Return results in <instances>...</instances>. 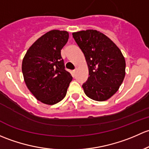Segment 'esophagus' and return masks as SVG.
Segmentation results:
<instances>
[{"label": "esophagus", "instance_id": "obj_1", "mask_svg": "<svg viewBox=\"0 0 149 149\" xmlns=\"http://www.w3.org/2000/svg\"><path fill=\"white\" fill-rule=\"evenodd\" d=\"M76 72H77V68H75V69H74V70H73V72H74V74H75V73H76Z\"/></svg>", "mask_w": 149, "mask_h": 149}]
</instances>
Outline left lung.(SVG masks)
Here are the masks:
<instances>
[{
    "label": "left lung",
    "mask_w": 149,
    "mask_h": 149,
    "mask_svg": "<svg viewBox=\"0 0 149 149\" xmlns=\"http://www.w3.org/2000/svg\"><path fill=\"white\" fill-rule=\"evenodd\" d=\"M85 56L89 69L82 85L85 95L96 101H105L118 90L125 74V61L118 47L108 36L96 30L72 33Z\"/></svg>",
    "instance_id": "1"
}]
</instances>
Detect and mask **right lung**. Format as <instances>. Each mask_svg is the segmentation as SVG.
Returning a JSON list of instances; mask_svg holds the SVG:
<instances>
[{
	"instance_id": "add662e5",
	"label": "right lung",
	"mask_w": 149,
	"mask_h": 149,
	"mask_svg": "<svg viewBox=\"0 0 149 149\" xmlns=\"http://www.w3.org/2000/svg\"><path fill=\"white\" fill-rule=\"evenodd\" d=\"M69 39L68 32L52 30L35 41L22 62L24 81L38 100L54 105L63 100L72 77L65 70L61 50Z\"/></svg>"
}]
</instances>
